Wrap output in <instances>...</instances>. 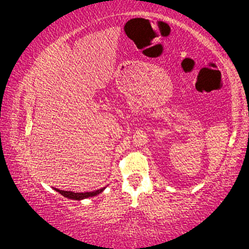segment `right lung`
I'll use <instances>...</instances> for the list:
<instances>
[{
    "mask_svg": "<svg viewBox=\"0 0 249 249\" xmlns=\"http://www.w3.org/2000/svg\"><path fill=\"white\" fill-rule=\"evenodd\" d=\"M105 188H101L98 190H95V192H87V193H74V192H68V190H61L57 188H54V190H56L57 193H60L61 195L67 197L69 199H74V200H81L85 198H88V197H94L98 195L103 192Z\"/></svg>",
    "mask_w": 249,
    "mask_h": 249,
    "instance_id": "right-lung-1",
    "label": "right lung"
}]
</instances>
